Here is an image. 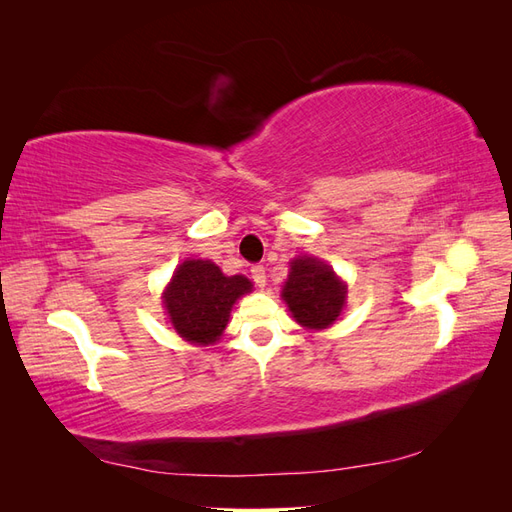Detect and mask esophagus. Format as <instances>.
Returning <instances> with one entry per match:
<instances>
[{
    "label": "esophagus",
    "mask_w": 512,
    "mask_h": 512,
    "mask_svg": "<svg viewBox=\"0 0 512 512\" xmlns=\"http://www.w3.org/2000/svg\"><path fill=\"white\" fill-rule=\"evenodd\" d=\"M252 280L256 282V286H265L267 284V273H265V267L262 265H254L252 267Z\"/></svg>",
    "instance_id": "esophagus-1"
}]
</instances>
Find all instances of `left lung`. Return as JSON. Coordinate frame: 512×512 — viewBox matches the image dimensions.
<instances>
[{"instance_id": "8db88e82", "label": "left lung", "mask_w": 512, "mask_h": 512, "mask_svg": "<svg viewBox=\"0 0 512 512\" xmlns=\"http://www.w3.org/2000/svg\"><path fill=\"white\" fill-rule=\"evenodd\" d=\"M282 297L294 320L303 327L327 329L342 312L346 288L329 265L305 256L290 262V275Z\"/></svg>"}]
</instances>
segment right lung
I'll return each mask as SVG.
<instances>
[{"label": "right lung", "instance_id": "right-lung-1", "mask_svg": "<svg viewBox=\"0 0 512 512\" xmlns=\"http://www.w3.org/2000/svg\"><path fill=\"white\" fill-rule=\"evenodd\" d=\"M252 290L243 275L226 277L209 260H185L164 292V307L175 331L198 346L218 342L230 307Z\"/></svg>", "mask_w": 512, "mask_h": 512}]
</instances>
